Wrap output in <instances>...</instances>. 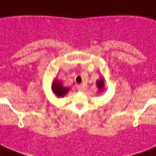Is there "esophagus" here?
I'll list each match as a JSON object with an SVG mask.
<instances>
[{
  "instance_id": "1",
  "label": "esophagus",
  "mask_w": 156,
  "mask_h": 156,
  "mask_svg": "<svg viewBox=\"0 0 156 156\" xmlns=\"http://www.w3.org/2000/svg\"><path fill=\"white\" fill-rule=\"evenodd\" d=\"M78 90H79V91H83V90H84V87H83V85H78Z\"/></svg>"
}]
</instances>
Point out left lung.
<instances>
[{"label":"left lung","instance_id":"left-lung-1","mask_svg":"<svg viewBox=\"0 0 156 156\" xmlns=\"http://www.w3.org/2000/svg\"><path fill=\"white\" fill-rule=\"evenodd\" d=\"M97 87L100 88V90H102L103 87H104V81H103L102 78H100V80L97 82Z\"/></svg>","mask_w":156,"mask_h":156}]
</instances>
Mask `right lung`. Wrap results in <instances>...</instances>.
<instances>
[{
    "mask_svg": "<svg viewBox=\"0 0 156 156\" xmlns=\"http://www.w3.org/2000/svg\"><path fill=\"white\" fill-rule=\"evenodd\" d=\"M52 90L57 97H61L68 92L69 88L63 87L61 83H59L57 81H54L52 86Z\"/></svg>",
    "mask_w": 156,
    "mask_h": 156,
    "instance_id": "add662e5",
    "label": "right lung"
}]
</instances>
